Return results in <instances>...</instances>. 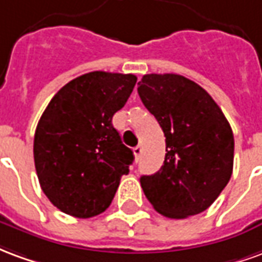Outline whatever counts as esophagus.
<instances>
[{"label": "esophagus", "instance_id": "1", "mask_svg": "<svg viewBox=\"0 0 262 262\" xmlns=\"http://www.w3.org/2000/svg\"><path fill=\"white\" fill-rule=\"evenodd\" d=\"M133 153H135V157H136V160L140 159V156H142V153H143L142 146H136V147L133 148Z\"/></svg>", "mask_w": 262, "mask_h": 262}]
</instances>
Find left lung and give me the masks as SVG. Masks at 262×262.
Segmentation results:
<instances>
[{
  "instance_id": "left-lung-1",
  "label": "left lung",
  "mask_w": 262,
  "mask_h": 262,
  "mask_svg": "<svg viewBox=\"0 0 262 262\" xmlns=\"http://www.w3.org/2000/svg\"><path fill=\"white\" fill-rule=\"evenodd\" d=\"M139 97L165 136V159L153 176H142L144 195L171 219L206 210L233 172L234 137L213 98L178 74H146Z\"/></svg>"
}]
</instances>
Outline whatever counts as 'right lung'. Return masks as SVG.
<instances>
[{
  "label": "right lung",
  "instance_id": "add662e5",
  "mask_svg": "<svg viewBox=\"0 0 262 262\" xmlns=\"http://www.w3.org/2000/svg\"><path fill=\"white\" fill-rule=\"evenodd\" d=\"M137 77L92 71L67 82L49 102L33 142L45 195L61 212L88 219L112 202L133 151L112 125Z\"/></svg>",
  "mask_w": 262,
  "mask_h": 262
}]
</instances>
